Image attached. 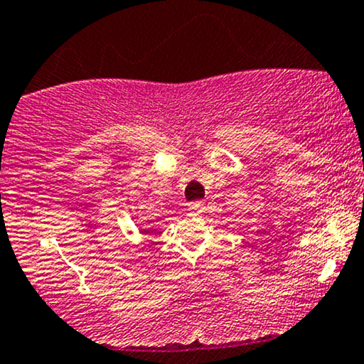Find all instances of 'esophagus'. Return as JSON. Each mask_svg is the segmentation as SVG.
Listing matches in <instances>:
<instances>
[{
	"mask_svg": "<svg viewBox=\"0 0 364 364\" xmlns=\"http://www.w3.org/2000/svg\"><path fill=\"white\" fill-rule=\"evenodd\" d=\"M204 208H206V204H204V201H193V203L189 204V211L193 215L204 213Z\"/></svg>",
	"mask_w": 364,
	"mask_h": 364,
	"instance_id": "34e87169",
	"label": "esophagus"
}]
</instances>
